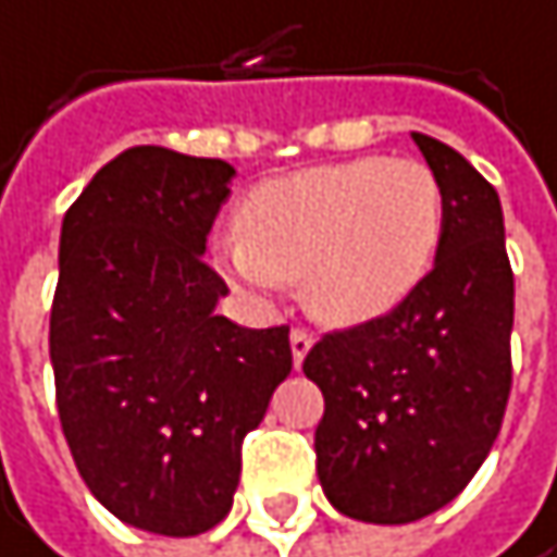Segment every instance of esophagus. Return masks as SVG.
I'll list each match as a JSON object with an SVG mask.
<instances>
[{
	"label": "esophagus",
	"mask_w": 557,
	"mask_h": 557,
	"mask_svg": "<svg viewBox=\"0 0 557 557\" xmlns=\"http://www.w3.org/2000/svg\"><path fill=\"white\" fill-rule=\"evenodd\" d=\"M290 349H294V362L300 366V362L307 359V352L313 349V336H310L307 330H300V326H297V330L290 333Z\"/></svg>",
	"instance_id": "obj_1"
}]
</instances>
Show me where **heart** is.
<instances>
[{"instance_id": "obj_1", "label": "heart", "mask_w": 557, "mask_h": 557, "mask_svg": "<svg viewBox=\"0 0 557 557\" xmlns=\"http://www.w3.org/2000/svg\"><path fill=\"white\" fill-rule=\"evenodd\" d=\"M444 224L447 198L431 165L362 156L250 188L218 263L253 290L300 281L317 320L359 326L392 313L424 281Z\"/></svg>"}]
</instances>
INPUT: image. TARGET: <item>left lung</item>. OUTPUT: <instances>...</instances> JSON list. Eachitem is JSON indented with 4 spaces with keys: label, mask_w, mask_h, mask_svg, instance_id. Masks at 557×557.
<instances>
[{
    "label": "left lung",
    "mask_w": 557,
    "mask_h": 557,
    "mask_svg": "<svg viewBox=\"0 0 557 557\" xmlns=\"http://www.w3.org/2000/svg\"><path fill=\"white\" fill-rule=\"evenodd\" d=\"M447 198L441 250L385 317L326 333L304 372L326 398L317 473L349 519L418 522L473 480L512 388L516 284L496 188L447 143L414 133Z\"/></svg>",
    "instance_id": "left-lung-1"
}]
</instances>
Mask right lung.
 <instances>
[{"mask_svg": "<svg viewBox=\"0 0 557 557\" xmlns=\"http://www.w3.org/2000/svg\"><path fill=\"white\" fill-rule=\"evenodd\" d=\"M231 175L221 159L133 146L61 224L48 346L64 441L120 522L169 539L227 516L240 444L294 369L290 326L214 317L227 284L201 253Z\"/></svg>", "mask_w": 557, "mask_h": 557, "instance_id": "obj_1", "label": "right lung"}]
</instances>
